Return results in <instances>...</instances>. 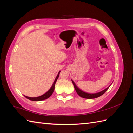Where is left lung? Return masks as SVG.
Segmentation results:
<instances>
[{
	"label": "left lung",
	"instance_id": "1",
	"mask_svg": "<svg viewBox=\"0 0 133 133\" xmlns=\"http://www.w3.org/2000/svg\"><path fill=\"white\" fill-rule=\"evenodd\" d=\"M71 81H72V83H73V84L75 89L76 92L78 93V94L80 96H81V97H82L83 98H85V99H94V98H96L98 97H99V96L102 95L104 93V92H105L108 89V88L110 87V86L111 85V84L110 86H109L108 87H107L106 89H105L104 90H103L101 91H100V92H96V93H89V92H85V91H84L80 89V88L76 85L75 83H74V82L73 81V80H71Z\"/></svg>",
	"mask_w": 133,
	"mask_h": 133
}]
</instances>
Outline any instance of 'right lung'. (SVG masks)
I'll use <instances>...</instances> for the list:
<instances>
[{"label":"right lung","instance_id":"1","mask_svg":"<svg viewBox=\"0 0 133 133\" xmlns=\"http://www.w3.org/2000/svg\"><path fill=\"white\" fill-rule=\"evenodd\" d=\"M60 71H60L58 73V74L57 76V77H56V78L55 79V80L54 81L53 84H52V85H51V88L49 89V90H48V91H46L45 93H44V94H43L41 96H38V97H29V96L24 95L25 97L26 98H27L28 99L32 100V101H42V100H45V99H48V98H49L50 96L52 95V94H53V92L54 90L55 84L56 82H57V80H58V79L59 78V74L60 73Z\"/></svg>","mask_w":133,"mask_h":133}]
</instances>
